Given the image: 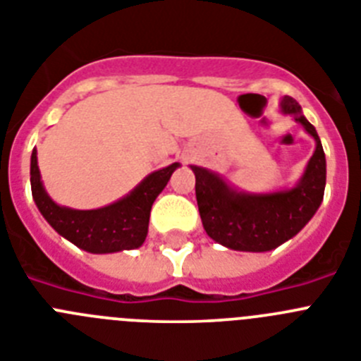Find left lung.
Returning a JSON list of instances; mask_svg holds the SVG:
<instances>
[{
	"label": "left lung",
	"mask_w": 361,
	"mask_h": 361,
	"mask_svg": "<svg viewBox=\"0 0 361 361\" xmlns=\"http://www.w3.org/2000/svg\"><path fill=\"white\" fill-rule=\"evenodd\" d=\"M280 111L291 116L314 139V152L295 186L255 193L228 183L216 171L191 164L199 213L208 237L233 251L276 250L304 229L324 200L325 153L317 130L295 99L283 95Z\"/></svg>",
	"instance_id": "8db88e82"
}]
</instances>
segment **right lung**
Wrapping results in <instances>:
<instances>
[{
	"mask_svg": "<svg viewBox=\"0 0 361 361\" xmlns=\"http://www.w3.org/2000/svg\"><path fill=\"white\" fill-rule=\"evenodd\" d=\"M178 166V162H173L152 171L130 193L103 208L73 209L54 202L52 197L47 193L37 166V149L34 148L30 157L32 199L43 219L79 250L94 255L137 250L145 244L148 235L153 202Z\"/></svg>",
	"mask_w": 361,
	"mask_h": 361,
	"instance_id": "1",
	"label": "right lung"
}]
</instances>
